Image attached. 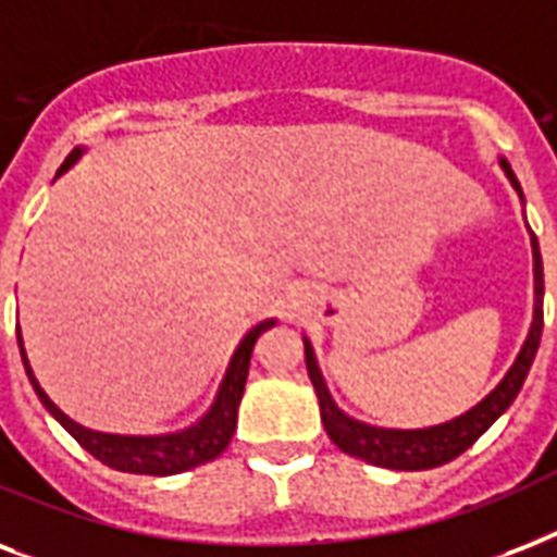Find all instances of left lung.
I'll use <instances>...</instances> for the list:
<instances>
[{"label": "left lung", "instance_id": "left-lung-1", "mask_svg": "<svg viewBox=\"0 0 557 557\" xmlns=\"http://www.w3.org/2000/svg\"><path fill=\"white\" fill-rule=\"evenodd\" d=\"M499 165L506 171V176L515 185V191L523 197L520 183H517L515 171L506 159H499ZM532 256H534V317L529 337H525L520 355H517L515 366L508 369L506 377L497 383V389L488 392L485 398L473 409H468L465 416L444 421V424L424 426V430H386V426H372L363 421H355L346 416L343 409L334 404L331 392H327L322 372L317 366V355L305 339V363H308V374L313 389L319 398V412H322V424L325 433L331 435V442L337 444L339 450L355 459H363L369 465H381V468H392V471H426V468H438L444 462H454L456 456L465 454L511 404H515L517 392L523 389V381L529 369L534 363L537 346H541L543 334V261L537 238L532 235Z\"/></svg>", "mask_w": 557, "mask_h": 557}]
</instances>
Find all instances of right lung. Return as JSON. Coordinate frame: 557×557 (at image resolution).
<instances>
[{"label": "right lung", "instance_id": "1", "mask_svg": "<svg viewBox=\"0 0 557 557\" xmlns=\"http://www.w3.org/2000/svg\"><path fill=\"white\" fill-rule=\"evenodd\" d=\"M77 159H81V148H75L72 153H69L66 162L60 165L58 174H63L66 168L75 165ZM270 325H275V319L258 322L247 337L240 339V346L235 348V355H232L226 377H223V383H220L218 398H214L209 412H206L197 424L185 426V430H180V433H165V435H113V433H98V430H86V426H81L77 421H72V418H69L66 412H63V409H60L58 404L42 392L40 383H37L32 366H28V357H25L20 325H16V343H20L25 374H28V381H32L37 398L42 400V407L49 409L51 416L66 426L69 435H72L84 450H89L98 462L110 465V468H115V471L171 476V473H183V471H191V468H200V465L218 459V456L226 450V444L232 442V433H235V424H238V404H240V395H244V386H247L249 357H252L256 339L261 337Z\"/></svg>", "mask_w": 557, "mask_h": 557}]
</instances>
